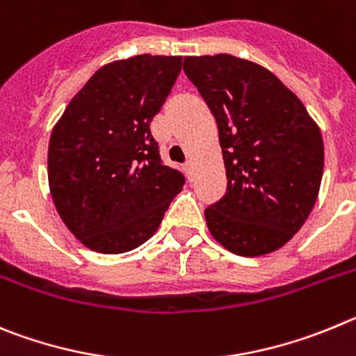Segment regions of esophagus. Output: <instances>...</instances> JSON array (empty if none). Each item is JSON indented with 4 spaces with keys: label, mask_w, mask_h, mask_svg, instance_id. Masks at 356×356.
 Segmentation results:
<instances>
[{
    "label": "esophagus",
    "mask_w": 356,
    "mask_h": 356,
    "mask_svg": "<svg viewBox=\"0 0 356 356\" xmlns=\"http://www.w3.org/2000/svg\"><path fill=\"white\" fill-rule=\"evenodd\" d=\"M186 170H188V174H193V161H191V159H188V161H186Z\"/></svg>",
    "instance_id": "obj_1"
}]
</instances>
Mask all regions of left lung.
Wrapping results in <instances>:
<instances>
[{
    "instance_id": "8db88e82",
    "label": "left lung",
    "mask_w": 356,
    "mask_h": 356,
    "mask_svg": "<svg viewBox=\"0 0 356 356\" xmlns=\"http://www.w3.org/2000/svg\"><path fill=\"white\" fill-rule=\"evenodd\" d=\"M184 72L218 124L227 193L206 209L209 232L243 257L286 245L318 200L321 131L273 72L232 54L186 56Z\"/></svg>"
}]
</instances>
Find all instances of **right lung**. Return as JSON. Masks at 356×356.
<instances>
[{"instance_id": "obj_1", "label": "right lung", "mask_w": 356, "mask_h": 356, "mask_svg": "<svg viewBox=\"0 0 356 356\" xmlns=\"http://www.w3.org/2000/svg\"><path fill=\"white\" fill-rule=\"evenodd\" d=\"M181 56L108 63L72 97L47 150L54 207L94 252L124 254L158 230L184 175L163 165L150 122L181 72Z\"/></svg>"}]
</instances>
